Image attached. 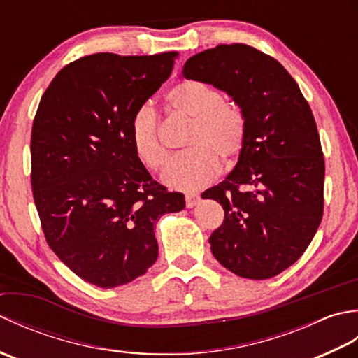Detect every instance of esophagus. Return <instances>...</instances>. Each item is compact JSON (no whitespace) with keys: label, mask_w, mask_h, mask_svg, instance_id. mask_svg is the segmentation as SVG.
<instances>
[{"label":"esophagus","mask_w":358,"mask_h":358,"mask_svg":"<svg viewBox=\"0 0 358 358\" xmlns=\"http://www.w3.org/2000/svg\"><path fill=\"white\" fill-rule=\"evenodd\" d=\"M196 201H199V195H196V194L186 195V206L187 208H194L195 204H196Z\"/></svg>","instance_id":"34e87169"}]
</instances>
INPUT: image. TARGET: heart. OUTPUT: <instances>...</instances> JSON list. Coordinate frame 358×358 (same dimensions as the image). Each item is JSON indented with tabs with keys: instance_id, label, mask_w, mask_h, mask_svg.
I'll use <instances>...</instances> for the list:
<instances>
[{
	"instance_id": "obj_1",
	"label": "heart",
	"mask_w": 358,
	"mask_h": 358,
	"mask_svg": "<svg viewBox=\"0 0 358 358\" xmlns=\"http://www.w3.org/2000/svg\"><path fill=\"white\" fill-rule=\"evenodd\" d=\"M175 115L191 121L187 154L175 158L163 173V183L180 191H196L208 185L223 164H232L246 140V118L240 106L224 101L218 87L199 80H186L166 94ZM131 141L136 158L150 171H159L169 154L158 132L155 112L143 106L131 121Z\"/></svg>"
}]
</instances>
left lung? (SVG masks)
<instances>
[{
	"label": "left lung",
	"mask_w": 358,
	"mask_h": 358,
	"mask_svg": "<svg viewBox=\"0 0 358 358\" xmlns=\"http://www.w3.org/2000/svg\"><path fill=\"white\" fill-rule=\"evenodd\" d=\"M181 77L223 90L246 118L234 171L201 195L224 209L212 254L238 277H275L303 255L323 217L324 159L313 110L285 67L246 44L196 53Z\"/></svg>",
	"instance_id": "1"
}]
</instances>
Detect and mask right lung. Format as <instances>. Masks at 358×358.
<instances>
[{
	"label": "right lung",
	"mask_w": 358,
	"mask_h": 358,
	"mask_svg": "<svg viewBox=\"0 0 358 358\" xmlns=\"http://www.w3.org/2000/svg\"><path fill=\"white\" fill-rule=\"evenodd\" d=\"M177 52L95 53L57 73L32 126V191L48 245L98 287L131 283L157 262L154 224L185 195L152 180L131 141L135 112L169 78Z\"/></svg>",
	"instance_id": "1"
}]
</instances>
